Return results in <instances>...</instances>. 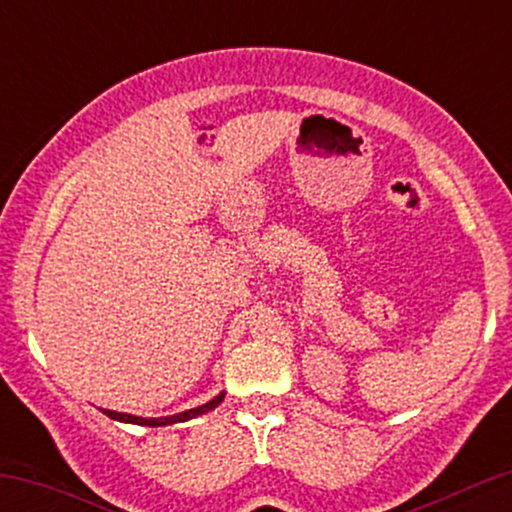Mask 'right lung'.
<instances>
[{
  "instance_id": "add662e5",
  "label": "right lung",
  "mask_w": 512,
  "mask_h": 512,
  "mask_svg": "<svg viewBox=\"0 0 512 512\" xmlns=\"http://www.w3.org/2000/svg\"><path fill=\"white\" fill-rule=\"evenodd\" d=\"M223 402V392L219 397H214L211 402L202 404V407L197 409H190V411H182V414H175V416H163V419H142V416H132V414H120V411H110V409H103L105 416H110V419H117V421H127V424H139V426H168V424H178V421H187V419H195L199 414H207L214 407H219Z\"/></svg>"
}]
</instances>
